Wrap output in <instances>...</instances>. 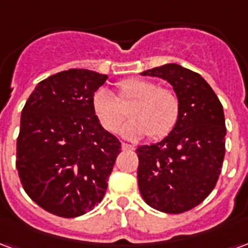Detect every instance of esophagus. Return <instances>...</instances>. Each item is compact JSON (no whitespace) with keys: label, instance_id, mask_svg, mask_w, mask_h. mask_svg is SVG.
Returning a JSON list of instances; mask_svg holds the SVG:
<instances>
[{"label":"esophagus","instance_id":"1","mask_svg":"<svg viewBox=\"0 0 248 248\" xmlns=\"http://www.w3.org/2000/svg\"><path fill=\"white\" fill-rule=\"evenodd\" d=\"M122 149H124V150H127V151H133L134 150V146L133 145H130V143H122Z\"/></svg>","mask_w":248,"mask_h":248}]
</instances>
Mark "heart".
<instances>
[{
    "label": "heart",
    "instance_id": "heart-1",
    "mask_svg": "<svg viewBox=\"0 0 248 248\" xmlns=\"http://www.w3.org/2000/svg\"><path fill=\"white\" fill-rule=\"evenodd\" d=\"M115 97L108 89H98L93 95V111L108 133H117L126 118L129 108L131 119L124 124L121 133L124 138L140 140L149 135L151 140H162L175 127L181 102L179 98L167 87H159L156 82L146 78H129L117 85Z\"/></svg>",
    "mask_w": 248,
    "mask_h": 248
}]
</instances>
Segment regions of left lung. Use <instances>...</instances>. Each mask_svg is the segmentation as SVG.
Listing matches in <instances>:
<instances>
[{
    "instance_id": "obj_1",
    "label": "left lung",
    "mask_w": 248,
    "mask_h": 248,
    "mask_svg": "<svg viewBox=\"0 0 248 248\" xmlns=\"http://www.w3.org/2000/svg\"><path fill=\"white\" fill-rule=\"evenodd\" d=\"M142 74L166 79L179 98L181 113L166 138L135 150L140 195L158 211L185 213L202 203L218 182L226 153L223 108L202 77L177 63Z\"/></svg>"
}]
</instances>
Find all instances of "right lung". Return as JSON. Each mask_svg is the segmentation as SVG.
<instances>
[{"mask_svg": "<svg viewBox=\"0 0 248 248\" xmlns=\"http://www.w3.org/2000/svg\"><path fill=\"white\" fill-rule=\"evenodd\" d=\"M108 76L70 69L41 81L21 114L16 167L22 187L47 213L76 218L102 201L121 153L93 111Z\"/></svg>", "mask_w": 248, "mask_h": 248, "instance_id": "right-lung-1", "label": "right lung"}]
</instances>
